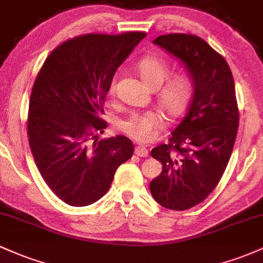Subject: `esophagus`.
Instances as JSON below:
<instances>
[{"label": "esophagus", "instance_id": "34e87169", "mask_svg": "<svg viewBox=\"0 0 263 263\" xmlns=\"http://www.w3.org/2000/svg\"><path fill=\"white\" fill-rule=\"evenodd\" d=\"M135 154H136L138 157H147V156H148V149L143 146H136Z\"/></svg>", "mask_w": 263, "mask_h": 263}]
</instances>
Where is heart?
I'll return each mask as SVG.
<instances>
[{"label":"heart","mask_w":263,"mask_h":263,"mask_svg":"<svg viewBox=\"0 0 263 263\" xmlns=\"http://www.w3.org/2000/svg\"><path fill=\"white\" fill-rule=\"evenodd\" d=\"M141 79L148 87H160L168 77L167 63L160 57L149 56L138 63ZM109 93H115V81H112ZM192 96V82L184 74H177L164 83L158 93V102L170 116H178L184 111ZM162 117L156 111L137 112L118 121L117 127L121 132L140 142L151 141L156 136Z\"/></svg>","instance_id":"obj_1"}]
</instances>
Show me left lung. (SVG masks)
I'll use <instances>...</instances> for the list:
<instances>
[{"label":"left lung","mask_w":263,"mask_h":263,"mask_svg":"<svg viewBox=\"0 0 263 263\" xmlns=\"http://www.w3.org/2000/svg\"><path fill=\"white\" fill-rule=\"evenodd\" d=\"M155 45L178 60L192 82L189 108L170 145L155 147L162 172L149 183L161 206L189 210L211 193L232 154L238 128L235 82L226 60L193 34L158 36Z\"/></svg>","instance_id":"left-lung-1"}]
</instances>
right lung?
Returning a JSON list of instances; mask_svg holds the SVG:
<instances>
[{"mask_svg":"<svg viewBox=\"0 0 263 263\" xmlns=\"http://www.w3.org/2000/svg\"><path fill=\"white\" fill-rule=\"evenodd\" d=\"M145 37L91 33L68 40L52 51L34 81L27 122L31 151L43 180L70 206L99 201L118 166L134 155L127 137L99 141L92 131L106 128L100 116L115 73Z\"/></svg>","mask_w":263,"mask_h":263,"instance_id":"add662e5","label":"right lung"}]
</instances>
